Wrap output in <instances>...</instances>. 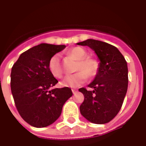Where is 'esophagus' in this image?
I'll return each mask as SVG.
<instances>
[{
    "label": "esophagus",
    "instance_id": "esophagus-1",
    "mask_svg": "<svg viewBox=\"0 0 146 146\" xmlns=\"http://www.w3.org/2000/svg\"><path fill=\"white\" fill-rule=\"evenodd\" d=\"M72 92H73V94H76V92H77V90L76 89H72Z\"/></svg>",
    "mask_w": 146,
    "mask_h": 146
}]
</instances>
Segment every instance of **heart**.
I'll list each match as a JSON object with an SVG mask.
<instances>
[{"label":"heart","instance_id":"b5f03b06","mask_svg":"<svg viewBox=\"0 0 146 146\" xmlns=\"http://www.w3.org/2000/svg\"><path fill=\"white\" fill-rule=\"evenodd\" d=\"M68 54L77 60L76 70L79 71L73 75L66 76L62 82V85L68 88H77L84 84L88 76H93L98 70V64L94 59L85 58L87 52L84 48L75 47L68 51ZM48 70L55 78H61L63 75V70L60 62V56L54 54L50 58L48 64Z\"/></svg>","mask_w":146,"mask_h":146}]
</instances>
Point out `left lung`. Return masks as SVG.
Masks as SVG:
<instances>
[{
    "label": "left lung",
    "instance_id": "8db88e82",
    "mask_svg": "<svg viewBox=\"0 0 146 146\" xmlns=\"http://www.w3.org/2000/svg\"><path fill=\"white\" fill-rule=\"evenodd\" d=\"M76 44L88 46L98 56L99 64L95 77L88 91L79 89L84 100L80 106V113L93 123L110 122L121 109L128 85V69L120 51L106 42L88 39Z\"/></svg>",
    "mask_w": 146,
    "mask_h": 146
}]
</instances>
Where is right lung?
Here are the masks:
<instances>
[{"instance_id":"1","label":"right lung","mask_w":146,"mask_h":146,"mask_svg":"<svg viewBox=\"0 0 146 146\" xmlns=\"http://www.w3.org/2000/svg\"><path fill=\"white\" fill-rule=\"evenodd\" d=\"M65 45L40 44L20 54L11 72V90L22 118L35 127L51 125L60 116L63 105L73 95L69 88H52L58 80L48 70L51 56Z\"/></svg>"}]
</instances>
